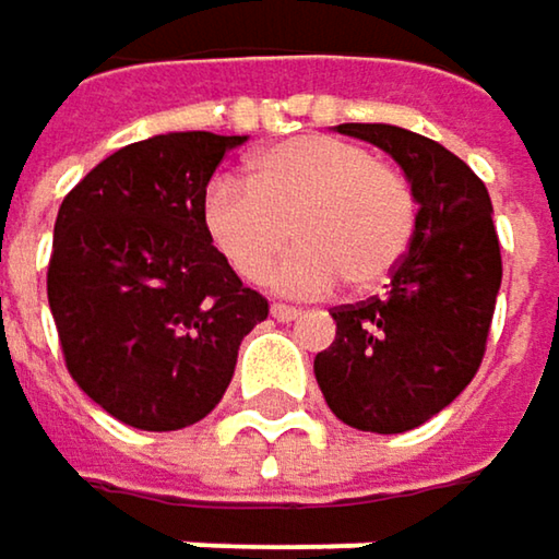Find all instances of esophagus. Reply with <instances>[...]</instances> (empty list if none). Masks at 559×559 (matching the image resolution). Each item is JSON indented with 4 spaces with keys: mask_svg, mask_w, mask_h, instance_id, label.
<instances>
[{
    "mask_svg": "<svg viewBox=\"0 0 559 559\" xmlns=\"http://www.w3.org/2000/svg\"><path fill=\"white\" fill-rule=\"evenodd\" d=\"M270 316H273L276 322H296V319H299V309L283 306V302H273V306H270Z\"/></svg>",
    "mask_w": 559,
    "mask_h": 559,
    "instance_id": "34e87169",
    "label": "esophagus"
}]
</instances>
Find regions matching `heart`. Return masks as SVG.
I'll return each mask as SVG.
<instances>
[{"instance_id":"heart-1","label":"heart","mask_w":559,"mask_h":559,"mask_svg":"<svg viewBox=\"0 0 559 559\" xmlns=\"http://www.w3.org/2000/svg\"><path fill=\"white\" fill-rule=\"evenodd\" d=\"M201 224L243 280L293 296H322L345 276L355 289L384 283L417 234V194L407 175L365 145L335 136H293L260 148L247 181L221 175L201 201Z\"/></svg>"}]
</instances>
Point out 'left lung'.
Segmentation results:
<instances>
[{"label": "left lung", "instance_id": "left-lung-1", "mask_svg": "<svg viewBox=\"0 0 559 559\" xmlns=\"http://www.w3.org/2000/svg\"><path fill=\"white\" fill-rule=\"evenodd\" d=\"M384 148L417 194V234L391 289L332 309L335 342L316 355L329 411L365 432H407L475 378L501 289V247L481 178L445 145L391 123H342Z\"/></svg>", "mask_w": 559, "mask_h": 559}]
</instances>
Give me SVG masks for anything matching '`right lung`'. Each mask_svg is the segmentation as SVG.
Listing matches in <instances>:
<instances>
[{
  "mask_svg": "<svg viewBox=\"0 0 559 559\" xmlns=\"http://www.w3.org/2000/svg\"><path fill=\"white\" fill-rule=\"evenodd\" d=\"M247 136L162 133L91 168L61 201L48 306L78 388L127 426L165 432L224 397L266 319L201 224L207 181Z\"/></svg>",
  "mask_w": 559,
  "mask_h": 559,
  "instance_id": "obj_1",
  "label": "right lung"
}]
</instances>
